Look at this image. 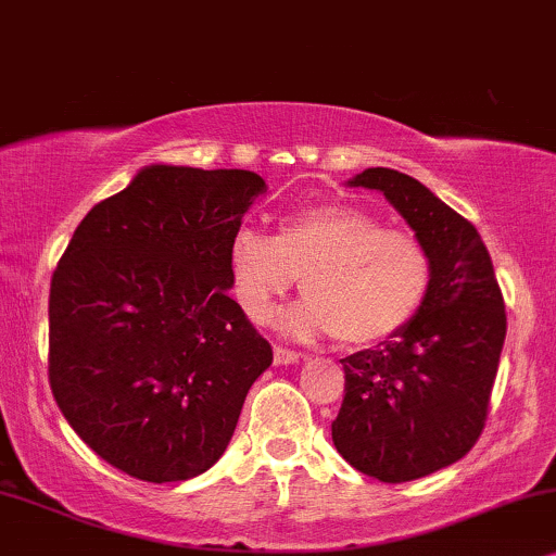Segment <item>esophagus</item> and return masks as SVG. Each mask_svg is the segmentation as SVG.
Listing matches in <instances>:
<instances>
[{"label": "esophagus", "mask_w": 556, "mask_h": 556, "mask_svg": "<svg viewBox=\"0 0 556 556\" xmlns=\"http://www.w3.org/2000/svg\"><path fill=\"white\" fill-rule=\"evenodd\" d=\"M302 358H305V355L298 353V351H290V348H282V345H274V361H277L279 366L300 364Z\"/></svg>", "instance_id": "1"}]
</instances>
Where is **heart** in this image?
<instances>
[{"instance_id": "obj_1", "label": "heart", "mask_w": 556, "mask_h": 556, "mask_svg": "<svg viewBox=\"0 0 556 556\" xmlns=\"http://www.w3.org/2000/svg\"><path fill=\"white\" fill-rule=\"evenodd\" d=\"M228 264L251 320H271L300 279L305 300L282 315V328L294 336L336 332L353 348L402 332L425 307L434 277L432 251L417 233L348 203L294 211L274 236L239 228Z\"/></svg>"}]
</instances>
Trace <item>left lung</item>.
<instances>
[{"instance_id":"left-lung-1","label":"left lung","mask_w":556,"mask_h":556,"mask_svg":"<svg viewBox=\"0 0 556 556\" xmlns=\"http://www.w3.org/2000/svg\"><path fill=\"white\" fill-rule=\"evenodd\" d=\"M351 188L383 192L432 251L425 307L394 338L340 358L345 396L332 442L355 470L406 483L470 453L485 427L506 307L476 226L414 177L368 167Z\"/></svg>"}]
</instances>
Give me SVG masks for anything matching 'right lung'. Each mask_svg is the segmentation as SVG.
<instances>
[{"mask_svg":"<svg viewBox=\"0 0 556 556\" xmlns=\"http://www.w3.org/2000/svg\"><path fill=\"white\" fill-rule=\"evenodd\" d=\"M266 182L150 165L93 205L50 282V389L76 434L147 483L226 453L271 345L228 298V247Z\"/></svg>","mask_w":556,"mask_h":556,"instance_id":"1","label":"right lung"}]
</instances>
